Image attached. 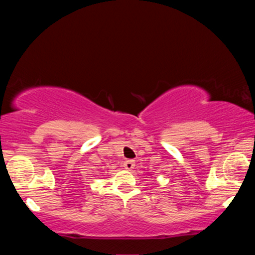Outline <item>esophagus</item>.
I'll return each instance as SVG.
<instances>
[{"mask_svg": "<svg viewBox=\"0 0 255 255\" xmlns=\"http://www.w3.org/2000/svg\"><path fill=\"white\" fill-rule=\"evenodd\" d=\"M124 166L126 170L130 171V170H132V167L135 166V162H133L132 159H127V161L124 162Z\"/></svg>", "mask_w": 255, "mask_h": 255, "instance_id": "34e87169", "label": "esophagus"}]
</instances>
